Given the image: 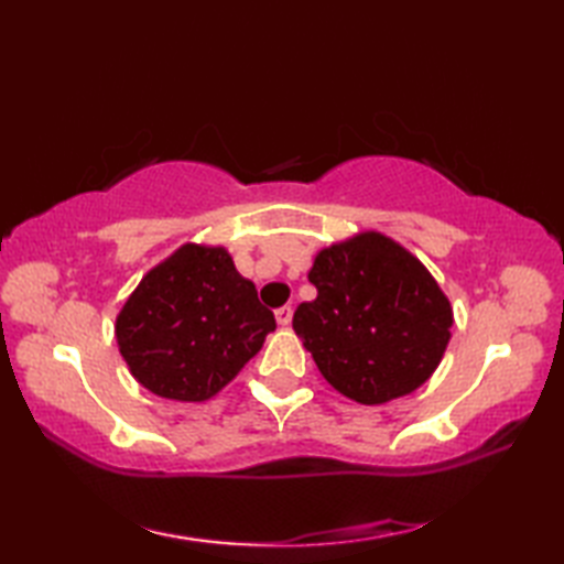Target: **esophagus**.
I'll list each match as a JSON object with an SVG mask.
<instances>
[{"mask_svg": "<svg viewBox=\"0 0 564 564\" xmlns=\"http://www.w3.org/2000/svg\"><path fill=\"white\" fill-rule=\"evenodd\" d=\"M273 315H275V322H279L281 327H289L291 319H293V307L291 305H283V307L275 310Z\"/></svg>", "mask_w": 564, "mask_h": 564, "instance_id": "1", "label": "esophagus"}]
</instances>
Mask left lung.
<instances>
[{"label":"left lung","instance_id":"8db88e82","mask_svg":"<svg viewBox=\"0 0 564 564\" xmlns=\"http://www.w3.org/2000/svg\"><path fill=\"white\" fill-rule=\"evenodd\" d=\"M317 297L293 329L329 386L358 404L422 388L451 341L453 307L434 275L392 237L366 230L317 251Z\"/></svg>","mask_w":564,"mask_h":564}]
</instances>
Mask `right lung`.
I'll use <instances>...</instances> for the list:
<instances>
[{
  "label": "right lung",
  "instance_id": "add662e5",
  "mask_svg": "<svg viewBox=\"0 0 564 564\" xmlns=\"http://www.w3.org/2000/svg\"><path fill=\"white\" fill-rule=\"evenodd\" d=\"M113 329L142 388L164 400L206 402L259 354L275 319L230 251L186 242L142 275Z\"/></svg>",
  "mask_w": 564,
  "mask_h": 564
}]
</instances>
